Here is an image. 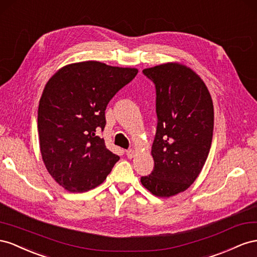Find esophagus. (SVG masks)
Segmentation results:
<instances>
[{
  "label": "esophagus",
  "mask_w": 257,
  "mask_h": 257,
  "mask_svg": "<svg viewBox=\"0 0 257 257\" xmlns=\"http://www.w3.org/2000/svg\"><path fill=\"white\" fill-rule=\"evenodd\" d=\"M126 155H127V157H128L129 159L134 158V157H135V151H134V150H128V151H126Z\"/></svg>",
  "instance_id": "34e87169"
}]
</instances>
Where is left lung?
Here are the masks:
<instances>
[{
  "label": "left lung",
  "mask_w": 257,
  "mask_h": 257,
  "mask_svg": "<svg viewBox=\"0 0 257 257\" xmlns=\"http://www.w3.org/2000/svg\"><path fill=\"white\" fill-rule=\"evenodd\" d=\"M155 85L156 134L154 169L142 185L158 197L184 192L199 175L213 137V103L207 86L190 69L166 63L145 69Z\"/></svg>",
  "instance_id": "1"
}]
</instances>
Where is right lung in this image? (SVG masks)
<instances>
[{
    "label": "right lung",
    "mask_w": 257,
    "mask_h": 257,
    "mask_svg": "<svg viewBox=\"0 0 257 257\" xmlns=\"http://www.w3.org/2000/svg\"><path fill=\"white\" fill-rule=\"evenodd\" d=\"M137 69L98 61L69 64L51 77L40 100L38 130L44 164L64 189L87 192L103 182L119 157L98 136L108 102Z\"/></svg>",
    "instance_id": "obj_1"
}]
</instances>
